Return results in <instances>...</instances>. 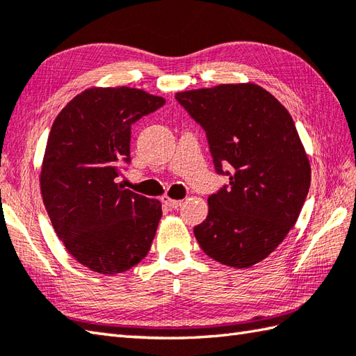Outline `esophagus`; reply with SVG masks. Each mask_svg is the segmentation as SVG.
Segmentation results:
<instances>
[{
  "mask_svg": "<svg viewBox=\"0 0 356 356\" xmlns=\"http://www.w3.org/2000/svg\"><path fill=\"white\" fill-rule=\"evenodd\" d=\"M162 202L165 203L166 207L171 208V209H176V208H179L180 205H182V200L171 199V197H168V195H163V197H162Z\"/></svg>",
  "mask_w": 356,
  "mask_h": 356,
  "instance_id": "esophagus-1",
  "label": "esophagus"
}]
</instances>
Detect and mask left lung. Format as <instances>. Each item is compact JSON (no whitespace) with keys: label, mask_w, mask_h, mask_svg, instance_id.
<instances>
[{"label":"left lung","mask_w":356,"mask_h":356,"mask_svg":"<svg viewBox=\"0 0 356 356\" xmlns=\"http://www.w3.org/2000/svg\"><path fill=\"white\" fill-rule=\"evenodd\" d=\"M176 99L207 131L217 172L229 176V186L209 195L207 220L194 236L216 261L251 268L289 234L311 186L292 116L252 82L188 90Z\"/></svg>","instance_id":"left-lung-1"}]
</instances>
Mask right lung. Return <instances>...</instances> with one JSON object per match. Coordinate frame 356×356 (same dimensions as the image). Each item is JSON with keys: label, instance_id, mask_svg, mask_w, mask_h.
Returning a JSON list of instances; mask_svg holds the SVG:
<instances>
[{"label": "right lung", "instance_id": "1", "mask_svg": "<svg viewBox=\"0 0 356 356\" xmlns=\"http://www.w3.org/2000/svg\"><path fill=\"white\" fill-rule=\"evenodd\" d=\"M162 96L131 87H92L59 111L45 145L40 185L53 229L67 251L104 275L145 259L162 203L124 190L131 124L162 107Z\"/></svg>", "mask_w": 356, "mask_h": 356}]
</instances>
